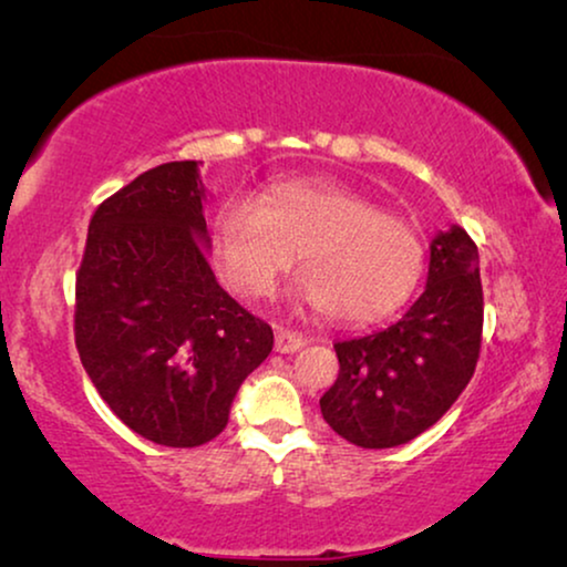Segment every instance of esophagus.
<instances>
[{"instance_id": "1", "label": "esophagus", "mask_w": 567, "mask_h": 567, "mask_svg": "<svg viewBox=\"0 0 567 567\" xmlns=\"http://www.w3.org/2000/svg\"><path fill=\"white\" fill-rule=\"evenodd\" d=\"M307 346V338L291 330H276V351L278 353H297Z\"/></svg>"}]
</instances>
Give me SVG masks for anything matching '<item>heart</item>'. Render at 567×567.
Wrapping results in <instances>:
<instances>
[{
    "instance_id": "heart-1",
    "label": "heart",
    "mask_w": 567,
    "mask_h": 567,
    "mask_svg": "<svg viewBox=\"0 0 567 567\" xmlns=\"http://www.w3.org/2000/svg\"><path fill=\"white\" fill-rule=\"evenodd\" d=\"M216 262L247 297H270L293 262L299 305L346 324L394 312L423 274V239L400 216L330 181H281L260 200L235 196L214 221Z\"/></svg>"
}]
</instances>
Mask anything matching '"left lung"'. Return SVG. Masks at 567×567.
Here are the masks:
<instances>
[{
    "instance_id": "obj_1",
    "label": "left lung",
    "mask_w": 567,
    "mask_h": 567,
    "mask_svg": "<svg viewBox=\"0 0 567 567\" xmlns=\"http://www.w3.org/2000/svg\"><path fill=\"white\" fill-rule=\"evenodd\" d=\"M483 336L480 255L452 224L431 239L425 291L390 328L336 343L340 374L322 417L361 449H392L429 431L475 374Z\"/></svg>"
}]
</instances>
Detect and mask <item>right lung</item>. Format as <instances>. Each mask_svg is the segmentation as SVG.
<instances>
[{
    "label": "right lung",
    "instance_id": "obj_1",
    "mask_svg": "<svg viewBox=\"0 0 567 567\" xmlns=\"http://www.w3.org/2000/svg\"><path fill=\"white\" fill-rule=\"evenodd\" d=\"M200 162H167L97 206L76 274L82 367L115 415L159 446L190 449L229 421L274 330L208 266Z\"/></svg>",
    "mask_w": 567,
    "mask_h": 567
}]
</instances>
